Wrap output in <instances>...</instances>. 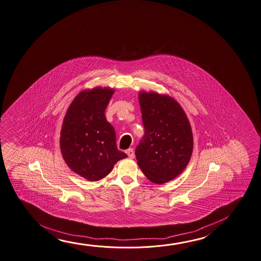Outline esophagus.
I'll return each instance as SVG.
<instances>
[{"mask_svg":"<svg viewBox=\"0 0 261 261\" xmlns=\"http://www.w3.org/2000/svg\"><path fill=\"white\" fill-rule=\"evenodd\" d=\"M127 154H128V156L129 157V158H134V156H135V153H134V150H133V148H129V149H128L127 150Z\"/></svg>","mask_w":261,"mask_h":261,"instance_id":"obj_1","label":"esophagus"}]
</instances>
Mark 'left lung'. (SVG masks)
Segmentation results:
<instances>
[{
	"mask_svg": "<svg viewBox=\"0 0 261 261\" xmlns=\"http://www.w3.org/2000/svg\"><path fill=\"white\" fill-rule=\"evenodd\" d=\"M144 136L135 154L148 179L164 184L180 175L193 150V135L185 111L173 97L140 92Z\"/></svg>",
	"mask_w": 261,
	"mask_h": 261,
	"instance_id": "8db88e82",
	"label": "left lung"
}]
</instances>
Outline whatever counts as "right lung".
<instances>
[{"label": "right lung", "mask_w": 261, "mask_h": 261, "mask_svg": "<svg viewBox=\"0 0 261 261\" xmlns=\"http://www.w3.org/2000/svg\"><path fill=\"white\" fill-rule=\"evenodd\" d=\"M114 90L95 87L72 100L63 119L60 144L67 166L88 181L102 179L117 162L127 157L117 148L113 126L105 110Z\"/></svg>", "instance_id": "obj_1"}]
</instances>
